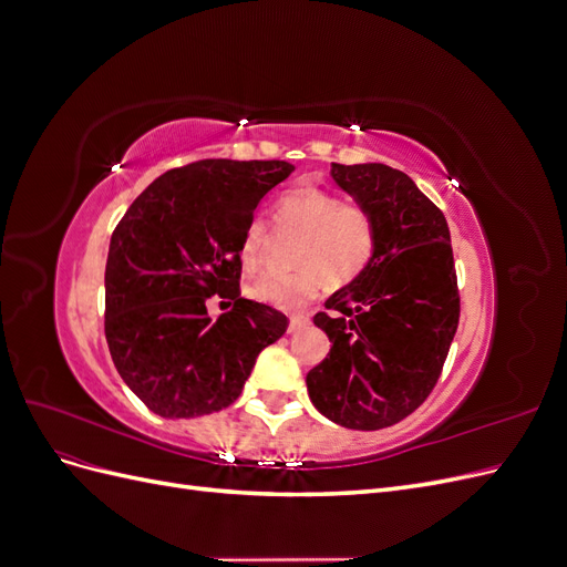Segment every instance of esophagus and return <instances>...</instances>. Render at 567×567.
Masks as SVG:
<instances>
[{"mask_svg":"<svg viewBox=\"0 0 567 567\" xmlns=\"http://www.w3.org/2000/svg\"><path fill=\"white\" fill-rule=\"evenodd\" d=\"M307 326H310V317L293 315V317H290V321H288V333H298V331L307 329Z\"/></svg>","mask_w":567,"mask_h":567,"instance_id":"obj_1","label":"esophagus"}]
</instances>
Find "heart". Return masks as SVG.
<instances>
[{
	"mask_svg": "<svg viewBox=\"0 0 567 567\" xmlns=\"http://www.w3.org/2000/svg\"><path fill=\"white\" fill-rule=\"evenodd\" d=\"M274 221L279 231H298L290 271L262 274L248 286V296L257 302L298 312L310 305L329 279L331 286L357 281L373 262L379 248V227L364 205L346 203L340 194L319 186H302L284 194L274 205ZM269 246V227L252 217L238 244V257L246 269L262 265Z\"/></svg>",
	"mask_w": 567,
	"mask_h": 567,
	"instance_id": "heart-1",
	"label": "heart"
}]
</instances>
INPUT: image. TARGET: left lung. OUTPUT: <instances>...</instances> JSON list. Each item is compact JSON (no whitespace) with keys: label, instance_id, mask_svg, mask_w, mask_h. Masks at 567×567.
I'll list each match as a JSON object with an SVG mask.
<instances>
[{"label":"left lung","instance_id":"left-lung-1","mask_svg":"<svg viewBox=\"0 0 567 567\" xmlns=\"http://www.w3.org/2000/svg\"><path fill=\"white\" fill-rule=\"evenodd\" d=\"M331 177L373 215L379 248L357 281L326 300L315 323L331 352L307 373L312 404L354 431L400 423L433 392L458 326L450 227L437 205L383 163L331 165Z\"/></svg>","mask_w":567,"mask_h":567}]
</instances>
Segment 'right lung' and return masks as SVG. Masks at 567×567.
Instances as JSON below:
<instances>
[{"label":"right lung","instance_id":"1","mask_svg":"<svg viewBox=\"0 0 567 567\" xmlns=\"http://www.w3.org/2000/svg\"><path fill=\"white\" fill-rule=\"evenodd\" d=\"M286 161H196L161 175L111 236L104 331L113 364L153 414L194 419L229 406L288 319L241 298L238 244ZM233 310L217 322L204 300Z\"/></svg>","mask_w":567,"mask_h":567}]
</instances>
